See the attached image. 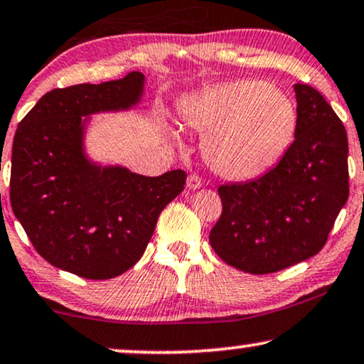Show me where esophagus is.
Listing matches in <instances>:
<instances>
[{
    "mask_svg": "<svg viewBox=\"0 0 364 364\" xmlns=\"http://www.w3.org/2000/svg\"><path fill=\"white\" fill-rule=\"evenodd\" d=\"M202 178L197 176V173H191L187 178V187L191 188V191H196V188H200L202 187Z\"/></svg>",
    "mask_w": 364,
    "mask_h": 364,
    "instance_id": "obj_1",
    "label": "esophagus"
}]
</instances>
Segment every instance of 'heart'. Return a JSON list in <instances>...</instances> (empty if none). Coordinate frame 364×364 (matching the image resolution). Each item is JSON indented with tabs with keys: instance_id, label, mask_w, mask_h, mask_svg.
I'll return each mask as SVG.
<instances>
[{
	"instance_id": "heart-1",
	"label": "heart",
	"mask_w": 364,
	"mask_h": 364,
	"mask_svg": "<svg viewBox=\"0 0 364 364\" xmlns=\"http://www.w3.org/2000/svg\"><path fill=\"white\" fill-rule=\"evenodd\" d=\"M183 124L202 132L207 164L229 178H254L279 162L296 132V108L279 88L235 80L187 97Z\"/></svg>"
}]
</instances>
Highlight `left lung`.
Wrapping results in <instances>:
<instances>
[{
  "label": "left lung",
  "mask_w": 364,
  "mask_h": 364,
  "mask_svg": "<svg viewBox=\"0 0 364 364\" xmlns=\"http://www.w3.org/2000/svg\"><path fill=\"white\" fill-rule=\"evenodd\" d=\"M294 141L274 168L219 187L212 249L225 264L269 274L318 254L349 196L348 135L318 90L296 83Z\"/></svg>",
  "instance_id": "left-lung-1"
}]
</instances>
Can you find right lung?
<instances>
[{
	"mask_svg": "<svg viewBox=\"0 0 364 364\" xmlns=\"http://www.w3.org/2000/svg\"><path fill=\"white\" fill-rule=\"evenodd\" d=\"M145 77L130 72L100 85L55 88L18 125L9 200L33 247L51 266L85 279H112L144 256L164 207L183 191L187 173L145 177L102 167L83 150L82 117L129 110Z\"/></svg>",
	"mask_w": 364,
	"mask_h": 364,
	"instance_id": "1",
	"label": "right lung"
}]
</instances>
